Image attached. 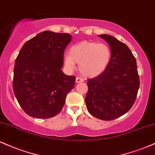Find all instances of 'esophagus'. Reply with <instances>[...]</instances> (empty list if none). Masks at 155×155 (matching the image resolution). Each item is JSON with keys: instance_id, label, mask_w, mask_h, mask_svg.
I'll return each mask as SVG.
<instances>
[{"instance_id": "esophagus-1", "label": "esophagus", "mask_w": 155, "mask_h": 155, "mask_svg": "<svg viewBox=\"0 0 155 155\" xmlns=\"http://www.w3.org/2000/svg\"><path fill=\"white\" fill-rule=\"evenodd\" d=\"M75 82L77 83H82V82H83V80L82 79V78L78 77V78H76Z\"/></svg>"}]
</instances>
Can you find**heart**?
<instances>
[{
  "label": "heart",
  "instance_id": "1",
  "mask_svg": "<svg viewBox=\"0 0 155 155\" xmlns=\"http://www.w3.org/2000/svg\"><path fill=\"white\" fill-rule=\"evenodd\" d=\"M112 58L110 47L96 41H83L72 45L69 54L64 55V65L73 70L75 63L79 70L86 78H95L107 69Z\"/></svg>",
  "mask_w": 155,
  "mask_h": 155
}]
</instances>
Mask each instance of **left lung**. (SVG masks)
<instances>
[{"instance_id": "8db88e82", "label": "left lung", "mask_w": 155, "mask_h": 155, "mask_svg": "<svg viewBox=\"0 0 155 155\" xmlns=\"http://www.w3.org/2000/svg\"><path fill=\"white\" fill-rule=\"evenodd\" d=\"M99 36L109 44L112 58L102 74L88 80V90L85 101L92 116L110 121L131 108L136 99L140 80L136 60L130 48L112 36Z\"/></svg>"}]
</instances>
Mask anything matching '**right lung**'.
Wrapping results in <instances>:
<instances>
[{
  "label": "right lung",
  "mask_w": 155,
  "mask_h": 155,
  "mask_svg": "<svg viewBox=\"0 0 155 155\" xmlns=\"http://www.w3.org/2000/svg\"><path fill=\"white\" fill-rule=\"evenodd\" d=\"M71 41L70 34L45 31L22 46L15 61L13 90L28 115L48 119L63 108L75 82L74 76L61 70L64 51Z\"/></svg>",
  "instance_id": "1"
}]
</instances>
